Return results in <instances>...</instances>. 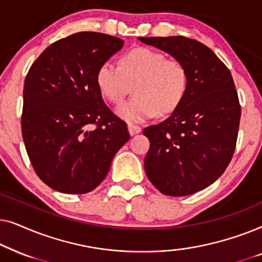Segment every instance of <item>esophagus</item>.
<instances>
[{"label": "esophagus", "instance_id": "34e87169", "mask_svg": "<svg viewBox=\"0 0 262 262\" xmlns=\"http://www.w3.org/2000/svg\"><path fill=\"white\" fill-rule=\"evenodd\" d=\"M127 130H128V134L131 136H135L139 134V132L142 131V127L141 126H137V125H132V124H128L127 125Z\"/></svg>", "mask_w": 262, "mask_h": 262}]
</instances>
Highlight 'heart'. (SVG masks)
<instances>
[{
    "instance_id": "1",
    "label": "heart",
    "mask_w": 262,
    "mask_h": 262,
    "mask_svg": "<svg viewBox=\"0 0 262 262\" xmlns=\"http://www.w3.org/2000/svg\"><path fill=\"white\" fill-rule=\"evenodd\" d=\"M135 98L120 103L116 112L127 123H142L155 114H168L180 105L188 87V73L179 59L138 48L124 55L120 66L107 60L96 73L99 91L111 102H120L135 83Z\"/></svg>"
}]
</instances>
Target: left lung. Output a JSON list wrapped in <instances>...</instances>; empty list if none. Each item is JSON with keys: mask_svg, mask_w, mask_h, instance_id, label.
<instances>
[{"mask_svg": "<svg viewBox=\"0 0 262 262\" xmlns=\"http://www.w3.org/2000/svg\"><path fill=\"white\" fill-rule=\"evenodd\" d=\"M138 39L181 60L188 73L180 105L162 123L143 130L150 141L145 174L163 194H193L213 184L234 155L241 118L234 80L212 50L194 39Z\"/></svg>", "mask_w": 262, "mask_h": 262, "instance_id": "1", "label": "left lung"}]
</instances>
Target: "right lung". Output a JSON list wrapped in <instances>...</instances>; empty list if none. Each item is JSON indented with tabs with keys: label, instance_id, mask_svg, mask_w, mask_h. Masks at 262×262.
I'll return each mask as SVG.
<instances>
[{
	"label": "right lung",
	"instance_id": "add662e5",
	"mask_svg": "<svg viewBox=\"0 0 262 262\" xmlns=\"http://www.w3.org/2000/svg\"><path fill=\"white\" fill-rule=\"evenodd\" d=\"M123 45L112 35L78 32L50 45L28 71L24 143L35 173L56 191H93L130 139L126 123L107 107L96 84L100 66Z\"/></svg>",
	"mask_w": 262,
	"mask_h": 262
}]
</instances>
